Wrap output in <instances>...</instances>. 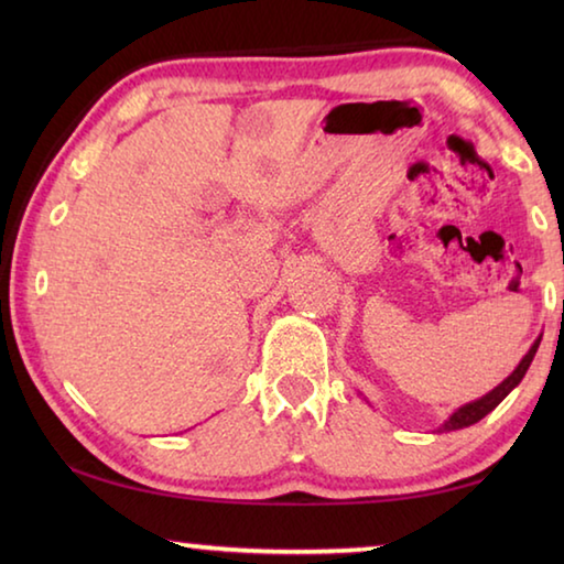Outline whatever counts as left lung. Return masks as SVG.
I'll return each instance as SVG.
<instances>
[{
  "label": "left lung",
  "mask_w": 564,
  "mask_h": 564,
  "mask_svg": "<svg viewBox=\"0 0 564 564\" xmlns=\"http://www.w3.org/2000/svg\"><path fill=\"white\" fill-rule=\"evenodd\" d=\"M540 340H542V336H538V340L532 343L530 346V350L524 352L522 356V360L518 362V368L512 370V373L502 380L500 386H495L490 393H485L482 398H477V400H473V403H465V405H460L455 410V413L445 420V423L437 427V433H451V431H463V427H470V425H475L477 420H482L485 415L488 413H492L495 408H498L505 398L510 395V390H514L520 386V380L524 378V373H528V368H530V362H532V358H534V352H538V348H540Z\"/></svg>",
  "instance_id": "8db88e82"
}]
</instances>
